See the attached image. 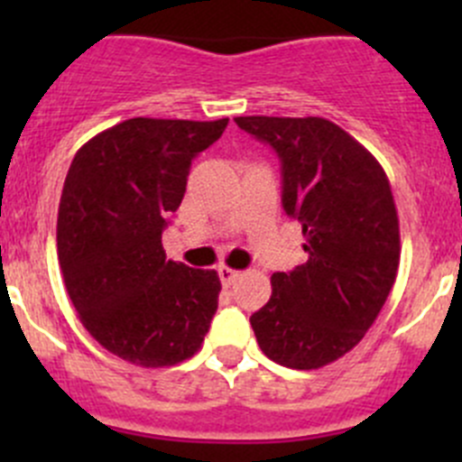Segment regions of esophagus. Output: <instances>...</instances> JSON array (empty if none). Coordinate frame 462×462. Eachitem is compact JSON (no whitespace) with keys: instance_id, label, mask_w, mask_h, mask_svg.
Returning a JSON list of instances; mask_svg holds the SVG:
<instances>
[{"instance_id":"esophagus-1","label":"esophagus","mask_w":462,"mask_h":462,"mask_svg":"<svg viewBox=\"0 0 462 462\" xmlns=\"http://www.w3.org/2000/svg\"><path fill=\"white\" fill-rule=\"evenodd\" d=\"M239 270L235 268H227V265H218V277H221L223 286H230V283H235L236 279H239Z\"/></svg>"}]
</instances>
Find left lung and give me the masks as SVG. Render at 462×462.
<instances>
[{
	"label": "left lung",
	"instance_id": "1",
	"mask_svg": "<svg viewBox=\"0 0 462 462\" xmlns=\"http://www.w3.org/2000/svg\"><path fill=\"white\" fill-rule=\"evenodd\" d=\"M282 162V203L304 232L309 261L274 273L268 304L250 318L261 351L310 371L360 344L400 263L389 179L374 153L326 118H235Z\"/></svg>",
	"mask_w": 462,
	"mask_h": 462
}]
</instances>
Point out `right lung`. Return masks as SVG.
Masks as SVG:
<instances>
[{
    "label": "right lung",
    "mask_w": 462,
    "mask_h": 462,
    "mask_svg": "<svg viewBox=\"0 0 462 462\" xmlns=\"http://www.w3.org/2000/svg\"><path fill=\"white\" fill-rule=\"evenodd\" d=\"M227 118H132L73 158L58 212V259L82 326L114 356L158 369L201 348L218 306L217 270L165 257L162 230L192 161Z\"/></svg>",
    "instance_id": "right-lung-1"
}]
</instances>
